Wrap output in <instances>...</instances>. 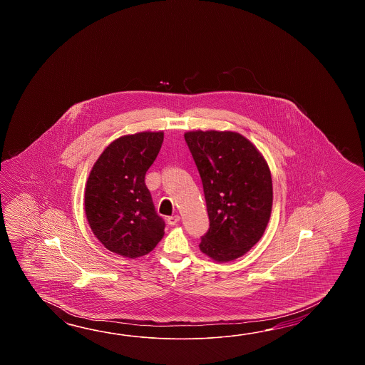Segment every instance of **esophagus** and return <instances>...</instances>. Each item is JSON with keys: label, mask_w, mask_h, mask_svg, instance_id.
I'll list each match as a JSON object with an SVG mask.
<instances>
[{"label": "esophagus", "mask_w": 365, "mask_h": 365, "mask_svg": "<svg viewBox=\"0 0 365 365\" xmlns=\"http://www.w3.org/2000/svg\"><path fill=\"white\" fill-rule=\"evenodd\" d=\"M180 222L179 215H172V217H167V223L170 225H178Z\"/></svg>", "instance_id": "esophagus-1"}]
</instances>
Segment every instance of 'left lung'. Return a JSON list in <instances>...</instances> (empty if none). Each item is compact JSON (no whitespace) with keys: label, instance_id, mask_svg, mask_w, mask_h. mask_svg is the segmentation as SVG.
<instances>
[{"label":"left lung","instance_id":"8db88e82","mask_svg":"<svg viewBox=\"0 0 365 365\" xmlns=\"http://www.w3.org/2000/svg\"><path fill=\"white\" fill-rule=\"evenodd\" d=\"M184 137L201 176L210 219L200 249L217 262L232 261L256 245L269 223V165L239 133L197 130Z\"/></svg>","mask_w":365,"mask_h":365}]
</instances>
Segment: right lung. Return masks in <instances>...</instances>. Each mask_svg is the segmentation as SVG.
I'll use <instances>...</instances> for the list:
<instances>
[{"label": "right lung", "instance_id": "add662e5", "mask_svg": "<svg viewBox=\"0 0 365 365\" xmlns=\"http://www.w3.org/2000/svg\"><path fill=\"white\" fill-rule=\"evenodd\" d=\"M163 132H143L113 140L87 180L86 217L106 248L128 258L145 256L164 235L145 175L163 143Z\"/></svg>", "mask_w": 365, "mask_h": 365}]
</instances>
